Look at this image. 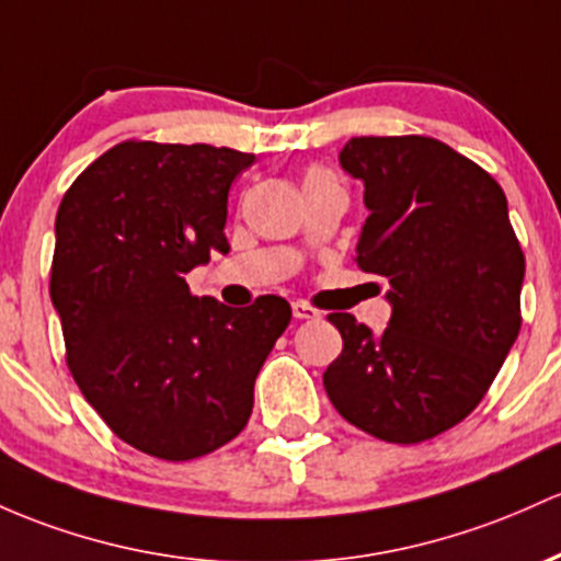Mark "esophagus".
Here are the masks:
<instances>
[{"instance_id": "esophagus-1", "label": "esophagus", "mask_w": 561, "mask_h": 561, "mask_svg": "<svg viewBox=\"0 0 561 561\" xmlns=\"http://www.w3.org/2000/svg\"><path fill=\"white\" fill-rule=\"evenodd\" d=\"M293 317L295 319H317L319 311L313 309V306L304 304V300H295V304H293Z\"/></svg>"}]
</instances>
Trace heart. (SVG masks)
Returning <instances> with one entry per match:
<instances>
[{
  "label": "heart",
  "mask_w": 561,
  "mask_h": 561,
  "mask_svg": "<svg viewBox=\"0 0 561 561\" xmlns=\"http://www.w3.org/2000/svg\"><path fill=\"white\" fill-rule=\"evenodd\" d=\"M324 178H330L324 170H311L309 175H306V183H311V181H324Z\"/></svg>",
  "instance_id": "1"
}]
</instances>
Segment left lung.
I'll use <instances>...</instances> for the list:
<instances>
[{"mask_svg": "<svg viewBox=\"0 0 561 561\" xmlns=\"http://www.w3.org/2000/svg\"><path fill=\"white\" fill-rule=\"evenodd\" d=\"M341 168L365 186L356 257L389 282V328L330 313L343 351L324 391L356 428L415 445L482 402L519 335L525 255L495 178L423 135L351 138Z\"/></svg>", "mask_w": 561, "mask_h": 561, "instance_id": "1", "label": "left lung"}]
</instances>
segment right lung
<instances>
[{
  "label": "right lung",
  "mask_w": 561,
  "mask_h": 561,
  "mask_svg": "<svg viewBox=\"0 0 561 561\" xmlns=\"http://www.w3.org/2000/svg\"><path fill=\"white\" fill-rule=\"evenodd\" d=\"M252 153L127 140L98 157L55 218L50 298L84 399L135 450L191 460L250 421L252 389L290 304L231 309L186 274L229 252L233 178Z\"/></svg>",
  "instance_id": "right-lung-1"
}]
</instances>
